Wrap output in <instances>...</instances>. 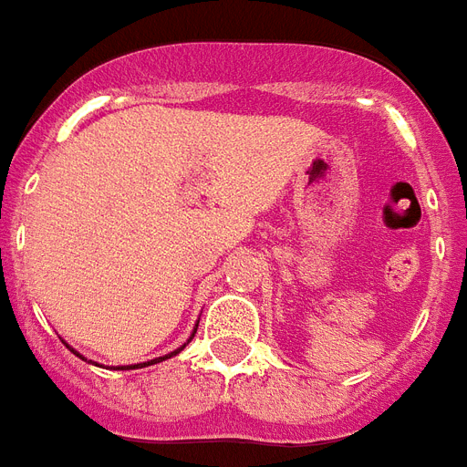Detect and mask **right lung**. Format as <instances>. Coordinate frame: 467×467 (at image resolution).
<instances>
[{"mask_svg":"<svg viewBox=\"0 0 467 467\" xmlns=\"http://www.w3.org/2000/svg\"><path fill=\"white\" fill-rule=\"evenodd\" d=\"M195 330H197V327H195ZM182 347H185V345H182ZM182 347H181V349H182ZM181 349H175V352L166 354V357H159V359H154V361H147V364H137V367H128V368H141V367H149V364H156V361H163V359H169V357H173V354H178V352H181ZM72 352H74V349H72ZM74 354H77V357H81L79 352H74ZM81 359H84V357H81ZM118 368H120V367H118ZM122 368H125V367H122Z\"/></svg>","mask_w":467,"mask_h":467,"instance_id":"1","label":"right lung"}]
</instances>
